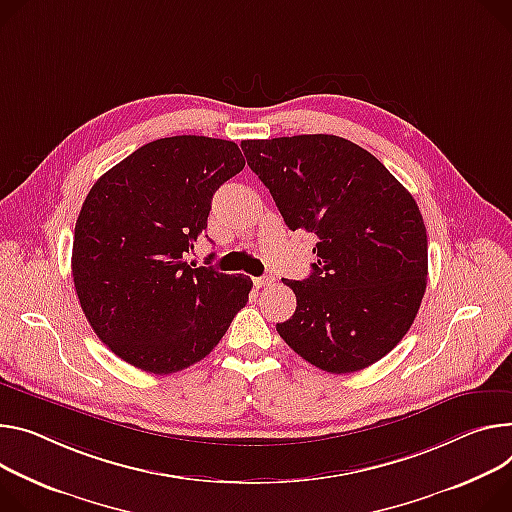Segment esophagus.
Listing matches in <instances>:
<instances>
[{
  "label": "esophagus",
  "mask_w": 512,
  "mask_h": 512,
  "mask_svg": "<svg viewBox=\"0 0 512 512\" xmlns=\"http://www.w3.org/2000/svg\"><path fill=\"white\" fill-rule=\"evenodd\" d=\"M271 282H273V277H271V275H265V277H255V280H253L255 288H265V286H269Z\"/></svg>",
  "instance_id": "34e87169"
}]
</instances>
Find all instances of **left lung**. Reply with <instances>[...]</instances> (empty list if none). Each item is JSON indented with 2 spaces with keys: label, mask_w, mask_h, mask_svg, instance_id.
<instances>
[{
  "label": "left lung",
  "mask_w": 512,
  "mask_h": 512,
  "mask_svg": "<svg viewBox=\"0 0 512 512\" xmlns=\"http://www.w3.org/2000/svg\"><path fill=\"white\" fill-rule=\"evenodd\" d=\"M241 149L288 228L318 237L312 273L284 280L296 312L277 333L329 374L380 361L408 333L427 288V228L414 198L374 155L335 134Z\"/></svg>",
  "instance_id": "left-lung-1"
}]
</instances>
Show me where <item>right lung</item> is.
<instances>
[{"mask_svg": "<svg viewBox=\"0 0 512 512\" xmlns=\"http://www.w3.org/2000/svg\"><path fill=\"white\" fill-rule=\"evenodd\" d=\"M232 141L169 136L136 149L89 190L73 239V282L100 341L167 376L204 359L247 304L251 277L188 265L212 196L243 171Z\"/></svg>", "mask_w": 512, "mask_h": 512, "instance_id": "1", "label": "right lung"}]
</instances>
